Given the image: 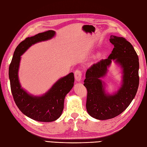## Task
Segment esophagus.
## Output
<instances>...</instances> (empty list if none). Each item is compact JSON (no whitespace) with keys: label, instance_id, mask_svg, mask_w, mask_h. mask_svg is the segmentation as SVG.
<instances>
[{"label":"esophagus","instance_id":"esophagus-1","mask_svg":"<svg viewBox=\"0 0 147 147\" xmlns=\"http://www.w3.org/2000/svg\"><path fill=\"white\" fill-rule=\"evenodd\" d=\"M74 77L75 80H76L77 81L80 82L81 80L82 77V72L80 70H77L75 71V73H74Z\"/></svg>","mask_w":147,"mask_h":147}]
</instances>
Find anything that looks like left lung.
I'll return each instance as SVG.
<instances>
[{"mask_svg": "<svg viewBox=\"0 0 147 147\" xmlns=\"http://www.w3.org/2000/svg\"><path fill=\"white\" fill-rule=\"evenodd\" d=\"M110 42L114 46L107 59L93 64L86 72L83 85L87 89L86 110L93 118L104 120L121 114L130 105L139 84V57L130 42L124 37L111 35ZM112 59L123 69V84L114 95L105 93L100 78L103 76Z\"/></svg>", "mask_w": 147, "mask_h": 147, "instance_id": "8db88e82", "label": "left lung"}]
</instances>
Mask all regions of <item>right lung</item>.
<instances>
[{"instance_id": "1", "label": "right lung", "mask_w": 147, "mask_h": 147, "mask_svg": "<svg viewBox=\"0 0 147 147\" xmlns=\"http://www.w3.org/2000/svg\"><path fill=\"white\" fill-rule=\"evenodd\" d=\"M55 34L54 30H49L24 39L16 48L9 66L11 91L16 105L23 114L38 121L51 122L60 117L64 109L65 96L74 86V74L70 73L59 80L44 96L34 97L24 91L20 84L18 71L20 56L33 44L47 40Z\"/></svg>"}]
</instances>
